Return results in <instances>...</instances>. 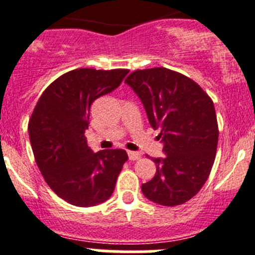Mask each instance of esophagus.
Listing matches in <instances>:
<instances>
[{
    "label": "esophagus",
    "mask_w": 255,
    "mask_h": 255,
    "mask_svg": "<svg viewBox=\"0 0 255 255\" xmlns=\"http://www.w3.org/2000/svg\"><path fill=\"white\" fill-rule=\"evenodd\" d=\"M128 155H129L130 161H138V159H140V153L138 152H131V150H129Z\"/></svg>",
    "instance_id": "1"
}]
</instances>
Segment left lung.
<instances>
[{
	"mask_svg": "<svg viewBox=\"0 0 255 255\" xmlns=\"http://www.w3.org/2000/svg\"><path fill=\"white\" fill-rule=\"evenodd\" d=\"M125 83L140 98L153 129H159L164 158H153L155 175L141 185L149 200L185 203L206 184L215 162L218 125L211 97L188 76L166 69L135 70Z\"/></svg>",
	"mask_w": 255,
	"mask_h": 255,
	"instance_id": "obj_1",
	"label": "left lung"
}]
</instances>
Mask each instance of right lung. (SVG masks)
I'll use <instances>...</instances> for the list:
<instances>
[{
    "label": "right lung",
    "mask_w": 255,
    "mask_h": 255,
    "mask_svg": "<svg viewBox=\"0 0 255 255\" xmlns=\"http://www.w3.org/2000/svg\"><path fill=\"white\" fill-rule=\"evenodd\" d=\"M129 70L76 69L46 88L29 120V138L49 188L67 203L92 207L111 197L128 161L124 149L93 153L85 130L92 103L115 91Z\"/></svg>",
    "instance_id": "1"
}]
</instances>
